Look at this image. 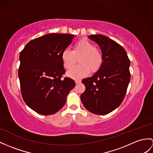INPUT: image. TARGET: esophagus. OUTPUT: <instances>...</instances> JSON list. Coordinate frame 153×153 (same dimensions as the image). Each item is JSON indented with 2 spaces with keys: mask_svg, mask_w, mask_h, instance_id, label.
<instances>
[{
  "mask_svg": "<svg viewBox=\"0 0 153 153\" xmlns=\"http://www.w3.org/2000/svg\"><path fill=\"white\" fill-rule=\"evenodd\" d=\"M80 82H81V80H79V79L75 80V83L76 84H80Z\"/></svg>",
  "mask_w": 153,
  "mask_h": 153,
  "instance_id": "obj_1",
  "label": "esophagus"
}]
</instances>
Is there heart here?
<instances>
[{
    "instance_id": "obj_1",
    "label": "heart",
    "mask_w": 153,
    "mask_h": 153,
    "mask_svg": "<svg viewBox=\"0 0 153 153\" xmlns=\"http://www.w3.org/2000/svg\"><path fill=\"white\" fill-rule=\"evenodd\" d=\"M62 60L64 68L70 69L76 63L77 58L80 64L69 70L68 75L73 79H78L86 76L89 71L95 73L101 68L103 56L94 44L88 39H82L74 44L73 50L65 49L62 53Z\"/></svg>"
}]
</instances>
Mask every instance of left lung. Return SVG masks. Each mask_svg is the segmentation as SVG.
I'll return each mask as SVG.
<instances>
[{"label":"left lung","mask_w":153,"mask_h":153,"mask_svg":"<svg viewBox=\"0 0 153 153\" xmlns=\"http://www.w3.org/2000/svg\"><path fill=\"white\" fill-rule=\"evenodd\" d=\"M88 37L100 46L103 62L94 76L82 80L85 89L80 99L90 112L105 115L117 108L125 98L130 80V61L124 48L115 41L101 34Z\"/></svg>","instance_id":"8db88e82"}]
</instances>
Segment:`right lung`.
<instances>
[{
    "label": "right lung",
    "mask_w": 153,
    "mask_h": 153,
    "mask_svg": "<svg viewBox=\"0 0 153 153\" xmlns=\"http://www.w3.org/2000/svg\"><path fill=\"white\" fill-rule=\"evenodd\" d=\"M73 38L68 33H48L31 40L21 52L18 75L22 97L37 113H56L75 85L74 80L63 76L61 58Z\"/></svg>",
    "instance_id": "1"
}]
</instances>
